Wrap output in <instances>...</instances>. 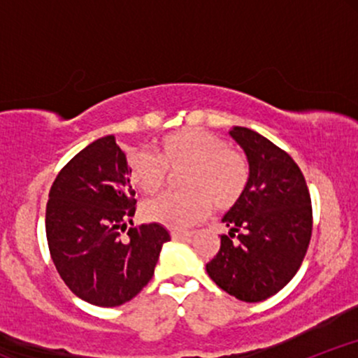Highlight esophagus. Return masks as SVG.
Wrapping results in <instances>:
<instances>
[{"mask_svg":"<svg viewBox=\"0 0 358 358\" xmlns=\"http://www.w3.org/2000/svg\"><path fill=\"white\" fill-rule=\"evenodd\" d=\"M193 236V232H180V231H171V237L176 241H187Z\"/></svg>","mask_w":358,"mask_h":358,"instance_id":"34e87169","label":"esophagus"}]
</instances>
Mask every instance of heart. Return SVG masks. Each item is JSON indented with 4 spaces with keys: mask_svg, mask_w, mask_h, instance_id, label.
Wrapping results in <instances>:
<instances>
[{
    "mask_svg": "<svg viewBox=\"0 0 358 358\" xmlns=\"http://www.w3.org/2000/svg\"><path fill=\"white\" fill-rule=\"evenodd\" d=\"M180 195H163L145 205V217L171 229H187L210 212L236 207L249 185V163L227 139L199 127L175 131L159 139L156 156H129V180L146 195L166 187L170 175H182Z\"/></svg>",
    "mask_w": 358,
    "mask_h": 358,
    "instance_id": "1",
    "label": "heart"
}]
</instances>
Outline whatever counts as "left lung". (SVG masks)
Instances as JSON below:
<instances>
[{"mask_svg":"<svg viewBox=\"0 0 358 358\" xmlns=\"http://www.w3.org/2000/svg\"><path fill=\"white\" fill-rule=\"evenodd\" d=\"M231 136L248 155L249 185L241 202L224 215L207 273L220 289L245 303L264 301L298 273L310 245L313 210L306 180L285 150L248 127Z\"/></svg>","mask_w":358,"mask_h":358,"instance_id":"obj_1","label":"left lung"}]
</instances>
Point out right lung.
Listing matches in <instances>:
<instances>
[{
  "label": "right lung",
  "instance_id": "obj_1",
  "mask_svg": "<svg viewBox=\"0 0 358 358\" xmlns=\"http://www.w3.org/2000/svg\"><path fill=\"white\" fill-rule=\"evenodd\" d=\"M126 155L104 136L77 153L48 193L45 231L60 278L76 296L96 306L133 299L155 274L170 234L159 224L129 227L136 212Z\"/></svg>",
  "mask_w": 358,
  "mask_h": 358
}]
</instances>
